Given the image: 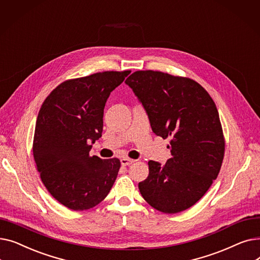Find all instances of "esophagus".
Returning <instances> with one entry per match:
<instances>
[{
    "label": "esophagus",
    "mask_w": 260,
    "mask_h": 260,
    "mask_svg": "<svg viewBox=\"0 0 260 260\" xmlns=\"http://www.w3.org/2000/svg\"><path fill=\"white\" fill-rule=\"evenodd\" d=\"M120 162H121L122 166H129V165H132V163L135 162V160L129 159V158H121Z\"/></svg>",
    "instance_id": "esophagus-1"
}]
</instances>
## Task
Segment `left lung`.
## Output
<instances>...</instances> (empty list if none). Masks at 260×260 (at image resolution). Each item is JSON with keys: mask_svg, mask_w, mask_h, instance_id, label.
<instances>
[{"mask_svg": "<svg viewBox=\"0 0 260 260\" xmlns=\"http://www.w3.org/2000/svg\"><path fill=\"white\" fill-rule=\"evenodd\" d=\"M125 83L143 105L153 132L171 137L172 158L165 166L148 161L140 193L160 212H182L207 193L222 165L224 139L217 107L208 91L188 78L139 71Z\"/></svg>", "mask_w": 260, "mask_h": 260, "instance_id": "left-lung-1", "label": "left lung"}]
</instances>
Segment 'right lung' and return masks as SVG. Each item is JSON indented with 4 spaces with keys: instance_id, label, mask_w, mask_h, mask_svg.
Wrapping results in <instances>:
<instances>
[{
    "instance_id": "1",
    "label": "right lung",
    "mask_w": 260,
    "mask_h": 260,
    "mask_svg": "<svg viewBox=\"0 0 260 260\" xmlns=\"http://www.w3.org/2000/svg\"><path fill=\"white\" fill-rule=\"evenodd\" d=\"M125 72H104L63 82L43 102L34 137V158L41 180L66 208L84 211L111 190L120 160L89 156L102 136L104 106Z\"/></svg>"
}]
</instances>
